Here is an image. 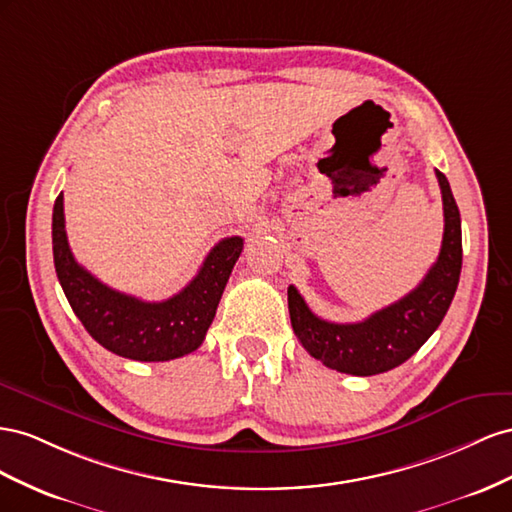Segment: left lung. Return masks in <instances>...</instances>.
<instances>
[{
  "label": "left lung",
  "mask_w": 512,
  "mask_h": 512,
  "mask_svg": "<svg viewBox=\"0 0 512 512\" xmlns=\"http://www.w3.org/2000/svg\"><path fill=\"white\" fill-rule=\"evenodd\" d=\"M444 201V238L437 261L416 289L358 324L317 317L294 285L287 289L291 326L315 360L347 375H377L412 358L442 324L461 274V216L450 184L435 171Z\"/></svg>",
  "instance_id": "left-lung-1"
}]
</instances>
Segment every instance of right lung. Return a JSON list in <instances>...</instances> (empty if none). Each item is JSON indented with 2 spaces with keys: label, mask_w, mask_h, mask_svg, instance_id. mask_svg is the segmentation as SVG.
Returning <instances> with one entry per match:
<instances>
[{
  "label": "right lung",
  "mask_w": 512,
  "mask_h": 512,
  "mask_svg": "<svg viewBox=\"0 0 512 512\" xmlns=\"http://www.w3.org/2000/svg\"><path fill=\"white\" fill-rule=\"evenodd\" d=\"M242 246L240 236L221 240L180 294L143 302L107 287L79 266L66 238L62 193L53 206V261L72 311L96 343L139 362L180 358L203 343Z\"/></svg>",
  "instance_id": "1"
}]
</instances>
